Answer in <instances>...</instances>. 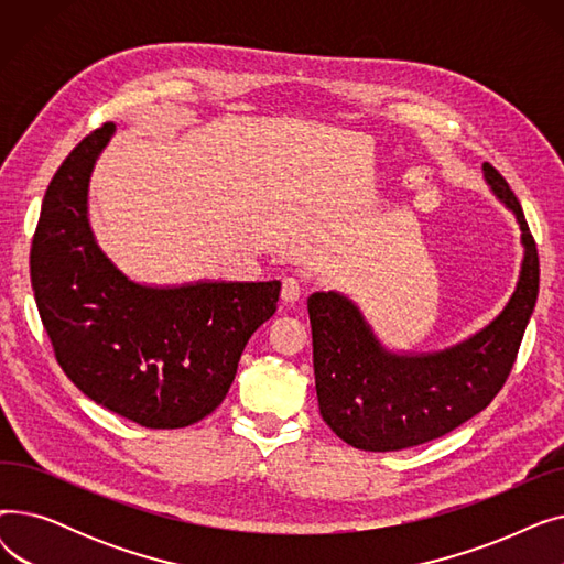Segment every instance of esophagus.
<instances>
[{
  "instance_id": "esophagus-1",
  "label": "esophagus",
  "mask_w": 564,
  "mask_h": 564,
  "mask_svg": "<svg viewBox=\"0 0 564 564\" xmlns=\"http://www.w3.org/2000/svg\"><path fill=\"white\" fill-rule=\"evenodd\" d=\"M302 290H304V285H302V281H300V279L285 276V279H283V288H281V300H283L285 304L300 302V297H302Z\"/></svg>"
}]
</instances>
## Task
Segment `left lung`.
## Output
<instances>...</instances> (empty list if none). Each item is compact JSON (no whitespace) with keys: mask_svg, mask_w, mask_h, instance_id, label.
Returning a JSON list of instances; mask_svg holds the SVG:
<instances>
[{"mask_svg":"<svg viewBox=\"0 0 564 564\" xmlns=\"http://www.w3.org/2000/svg\"><path fill=\"white\" fill-rule=\"evenodd\" d=\"M491 192L514 213L523 260L517 288L485 329L438 351H391L379 343L359 306L340 292H313L308 315L317 404L345 443L389 453L421 446L480 413L502 389L535 311L540 258L521 203L489 162Z\"/></svg>","mask_w":564,"mask_h":564,"instance_id":"8db88e82","label":"left lung"}]
</instances>
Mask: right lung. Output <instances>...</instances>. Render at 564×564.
Listing matches in <instances>:
<instances>
[{"label": "right lung", "instance_id": "add662e5", "mask_svg": "<svg viewBox=\"0 0 564 564\" xmlns=\"http://www.w3.org/2000/svg\"><path fill=\"white\" fill-rule=\"evenodd\" d=\"M113 130L82 139L45 192L29 258L36 306L86 398L143 427H187L226 398L249 338L276 313L281 281L155 288L118 270L88 224V181Z\"/></svg>", "mask_w": 564, "mask_h": 564}]
</instances>
